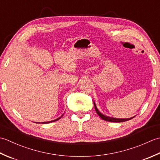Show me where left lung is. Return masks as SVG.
Returning a JSON list of instances; mask_svg holds the SVG:
<instances>
[{"label":"left lung","mask_w":160,"mask_h":160,"mask_svg":"<svg viewBox=\"0 0 160 160\" xmlns=\"http://www.w3.org/2000/svg\"><path fill=\"white\" fill-rule=\"evenodd\" d=\"M93 104H94V107H95V109H96V113H98V115H99V116L102 119L104 120H106L108 122H126V121H128V120H130L131 119L133 118L134 117H132L130 118H127V119H120V118H111V117H108L106 116V115H103L102 113H101L99 111V110L98 109V108L96 105V103H95V102H93Z\"/></svg>","instance_id":"1"}]
</instances>
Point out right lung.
Listing matches in <instances>:
<instances>
[{
  "label": "right lung",
  "instance_id": "obj_1",
  "mask_svg": "<svg viewBox=\"0 0 160 160\" xmlns=\"http://www.w3.org/2000/svg\"><path fill=\"white\" fill-rule=\"evenodd\" d=\"M62 116H61V117H62ZM61 117H60V118H57V119H56V120H52V121H49V122H40V123H41V124H48V123H50V122H55V121L58 120L59 119H60ZM37 123H40V122H37Z\"/></svg>",
  "mask_w": 160,
  "mask_h": 160
}]
</instances>
